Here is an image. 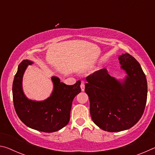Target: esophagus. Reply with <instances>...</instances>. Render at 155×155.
Instances as JSON below:
<instances>
[{
  "mask_svg": "<svg viewBox=\"0 0 155 155\" xmlns=\"http://www.w3.org/2000/svg\"><path fill=\"white\" fill-rule=\"evenodd\" d=\"M81 91H82L85 90V84H84L83 81L81 82Z\"/></svg>",
  "mask_w": 155,
  "mask_h": 155,
  "instance_id": "obj_1",
  "label": "esophagus"
}]
</instances>
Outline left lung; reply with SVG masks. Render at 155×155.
<instances>
[{"mask_svg": "<svg viewBox=\"0 0 155 155\" xmlns=\"http://www.w3.org/2000/svg\"><path fill=\"white\" fill-rule=\"evenodd\" d=\"M118 59L127 74L123 80L111 77L107 69L86 78L85 91L90 99L91 118L108 132L133 127L142 116L147 101V81L140 64L128 53Z\"/></svg>", "mask_w": 155, "mask_h": 155, "instance_id": "8db88e82", "label": "left lung"}]
</instances>
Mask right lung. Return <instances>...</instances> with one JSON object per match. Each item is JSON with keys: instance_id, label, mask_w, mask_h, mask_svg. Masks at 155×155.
Returning a JSON list of instances; mask_svg holds the SVG:
<instances>
[{"instance_id": "obj_1", "label": "right lung", "mask_w": 155, "mask_h": 155, "mask_svg": "<svg viewBox=\"0 0 155 155\" xmlns=\"http://www.w3.org/2000/svg\"><path fill=\"white\" fill-rule=\"evenodd\" d=\"M32 64L30 60H23L15 75L12 92L15 112L28 127L41 132H55L70 121L73 99L81 91V81L68 85L58 77H52L53 90L50 97L42 101H32L25 96L22 90L23 75L28 65Z\"/></svg>"}]
</instances>
